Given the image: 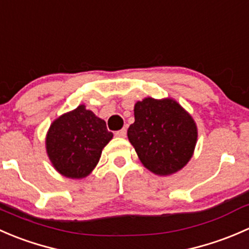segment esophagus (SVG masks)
I'll list each match as a JSON object with an SVG mask.
<instances>
[{"instance_id": "34e87169", "label": "esophagus", "mask_w": 249, "mask_h": 249, "mask_svg": "<svg viewBox=\"0 0 249 249\" xmlns=\"http://www.w3.org/2000/svg\"><path fill=\"white\" fill-rule=\"evenodd\" d=\"M115 136L117 137H125L126 136V129H122L119 131L115 132Z\"/></svg>"}]
</instances>
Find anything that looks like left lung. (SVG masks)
I'll return each instance as SVG.
<instances>
[{
	"instance_id": "1",
	"label": "left lung",
	"mask_w": 249,
	"mask_h": 249,
	"mask_svg": "<svg viewBox=\"0 0 249 249\" xmlns=\"http://www.w3.org/2000/svg\"><path fill=\"white\" fill-rule=\"evenodd\" d=\"M127 130L143 166L158 176L179 171L193 157L197 127L192 115L172 99L145 97L136 102Z\"/></svg>"
}]
</instances>
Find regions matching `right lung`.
<instances>
[{
    "label": "right lung",
    "instance_id": "obj_1",
    "mask_svg": "<svg viewBox=\"0 0 249 249\" xmlns=\"http://www.w3.org/2000/svg\"><path fill=\"white\" fill-rule=\"evenodd\" d=\"M112 137L106 122L79 105L52 123L46 137L47 154L57 172L80 179L95 169Z\"/></svg>",
    "mask_w": 249,
    "mask_h": 249
}]
</instances>
